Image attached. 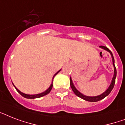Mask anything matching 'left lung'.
Wrapping results in <instances>:
<instances>
[{
  "instance_id": "1",
  "label": "left lung",
  "mask_w": 125,
  "mask_h": 125,
  "mask_svg": "<svg viewBox=\"0 0 125 125\" xmlns=\"http://www.w3.org/2000/svg\"><path fill=\"white\" fill-rule=\"evenodd\" d=\"M101 48H102L103 49H104L106 51H107L108 52L110 53L111 56H112V62H113V65L114 67V76H113L112 80V82H111L110 85L109 86V87L107 89V90L104 92L103 93H102L101 95H98V96H95V97H89V96H85V95H83L82 93H81L80 91H78L77 89H76V87H74V84L73 83L72 79L71 78H70V85L71 87L72 88V90L73 91V92L74 93V94L76 95V96H78L81 99H83V100H85V101H89V102H97V101H99L103 99L104 98L108 96V95L110 93V92L112 91V90L113 89L115 85V78H116V75H117V71H116V68H115V66L114 64V56H113V54L112 52H111L109 49H108L106 47H104V46H100Z\"/></svg>"
}]
</instances>
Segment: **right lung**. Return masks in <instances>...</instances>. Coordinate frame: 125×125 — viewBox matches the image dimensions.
Listing matches in <instances>:
<instances>
[{"instance_id": "right-lung-1", "label": "right lung", "mask_w": 125, "mask_h": 125, "mask_svg": "<svg viewBox=\"0 0 125 125\" xmlns=\"http://www.w3.org/2000/svg\"><path fill=\"white\" fill-rule=\"evenodd\" d=\"M61 70V69H60ZM60 70L58 71V72L56 73V74L53 76V78H52V80L53 79H54V76L56 75L60 71ZM52 83H51V85H50V87L48 88V89L46 90V91H45L44 92H43V93H39V94H36V95H28V94H25V93H22L21 91H20L17 88H16V87L14 85H13H13H14V87H15V89H16V90L17 91H18L19 93H20V95H21L22 96V97H24V98H26V99H36V98H40V97H43V96H45V95H47V94H49V93H50V91H51V89H52V86H53V84H52Z\"/></svg>"}]
</instances>
